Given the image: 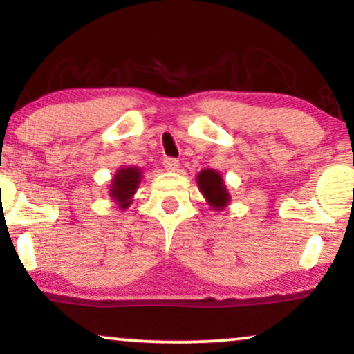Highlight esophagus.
<instances>
[{
	"instance_id": "34e87169",
	"label": "esophagus",
	"mask_w": 354,
	"mask_h": 354,
	"mask_svg": "<svg viewBox=\"0 0 354 354\" xmlns=\"http://www.w3.org/2000/svg\"><path fill=\"white\" fill-rule=\"evenodd\" d=\"M163 167L168 169V171H174V169L180 168V162L176 158H165L163 160Z\"/></svg>"
}]
</instances>
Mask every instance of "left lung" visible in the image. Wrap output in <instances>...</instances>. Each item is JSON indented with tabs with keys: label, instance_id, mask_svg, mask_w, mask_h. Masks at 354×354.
<instances>
[{
	"label": "left lung",
	"instance_id": "1",
	"mask_svg": "<svg viewBox=\"0 0 354 354\" xmlns=\"http://www.w3.org/2000/svg\"><path fill=\"white\" fill-rule=\"evenodd\" d=\"M198 185L201 192L205 196V199L209 201V204L214 209H223L230 201V196L225 186H223L221 174L214 171V169H203L198 174Z\"/></svg>",
	"mask_w": 354,
	"mask_h": 354
}]
</instances>
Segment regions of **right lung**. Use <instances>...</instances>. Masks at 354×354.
Returning a JSON list of instances; mask_svg holds the SVG:
<instances>
[{
    "mask_svg": "<svg viewBox=\"0 0 354 354\" xmlns=\"http://www.w3.org/2000/svg\"><path fill=\"white\" fill-rule=\"evenodd\" d=\"M138 183H140V171L136 167H129L119 169L113 180L111 187V196L118 201L120 207H127L131 203L132 194L136 192Z\"/></svg>",
    "mask_w": 354,
    "mask_h": 354,
    "instance_id": "right-lung-1",
    "label": "right lung"
}]
</instances>
